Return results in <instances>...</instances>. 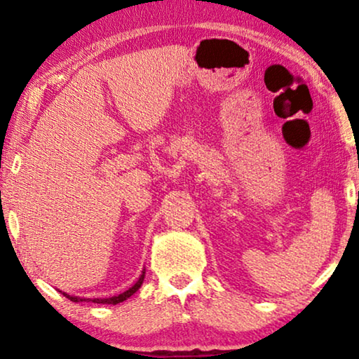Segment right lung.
I'll return each mask as SVG.
<instances>
[{
  "label": "right lung",
  "instance_id": "right-lung-1",
  "mask_svg": "<svg viewBox=\"0 0 359 359\" xmlns=\"http://www.w3.org/2000/svg\"><path fill=\"white\" fill-rule=\"evenodd\" d=\"M144 278H145V269L144 271H142V274H140V278L137 279V283L134 284V286L132 287H129L127 289V291H124L122 294H117V296H112V297H102V299H86V297H78V296H70V294H67V292H63V296H65L67 299H70L72 302H95V304H112V306H116V304H119V302H124V301H127V299H129L132 294H135L137 291H139V287L142 286V283H144Z\"/></svg>",
  "mask_w": 359,
  "mask_h": 359
}]
</instances>
